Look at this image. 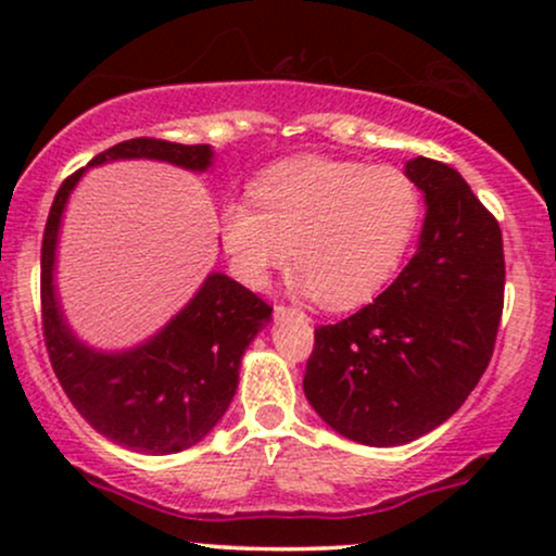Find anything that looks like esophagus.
<instances>
[{"label":"esophagus","mask_w":556,"mask_h":556,"mask_svg":"<svg viewBox=\"0 0 556 556\" xmlns=\"http://www.w3.org/2000/svg\"><path fill=\"white\" fill-rule=\"evenodd\" d=\"M274 311H277V316H279V314H303V311L295 308V305H285V303H279Z\"/></svg>","instance_id":"34e87169"}]
</instances>
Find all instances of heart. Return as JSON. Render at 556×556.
Returning a JSON list of instances; mask_svg holds the SVG:
<instances>
[{
    "instance_id": "heart-1",
    "label": "heart",
    "mask_w": 556,
    "mask_h": 556,
    "mask_svg": "<svg viewBox=\"0 0 556 556\" xmlns=\"http://www.w3.org/2000/svg\"><path fill=\"white\" fill-rule=\"evenodd\" d=\"M253 202L229 201L219 235L245 285L264 287L290 256L298 285L327 308H350L400 269L420 222V190L394 167L303 156L256 177Z\"/></svg>"
}]
</instances>
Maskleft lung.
I'll use <instances>...</instances> for the list:
<instances>
[{
  "label": "left lung",
  "instance_id": "1",
  "mask_svg": "<svg viewBox=\"0 0 556 556\" xmlns=\"http://www.w3.org/2000/svg\"><path fill=\"white\" fill-rule=\"evenodd\" d=\"M426 195L418 253L358 314L316 327L303 389L353 442L397 446L444 424L494 353L504 308L502 229L457 169L407 162Z\"/></svg>",
  "mask_w": 556,
  "mask_h": 556
}]
</instances>
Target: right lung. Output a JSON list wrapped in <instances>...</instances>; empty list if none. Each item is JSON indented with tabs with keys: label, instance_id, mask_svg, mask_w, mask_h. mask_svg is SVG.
<instances>
[{
	"label": "right lung",
	"instance_id": "right-lung-1",
	"mask_svg": "<svg viewBox=\"0 0 556 556\" xmlns=\"http://www.w3.org/2000/svg\"><path fill=\"white\" fill-rule=\"evenodd\" d=\"M106 159H162L206 169L212 149L162 138H130L101 151ZM83 169L56 190L41 242V329L62 389L96 431L127 450L172 455L201 442L225 416L238 389L245 348L271 318V305L248 287L212 274L198 295L151 342L119 355L93 353L70 334L54 300L52 266L65 201Z\"/></svg>",
	"mask_w": 556,
	"mask_h": 556
}]
</instances>
